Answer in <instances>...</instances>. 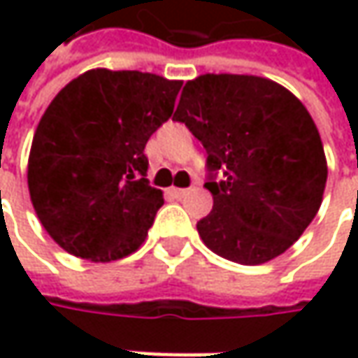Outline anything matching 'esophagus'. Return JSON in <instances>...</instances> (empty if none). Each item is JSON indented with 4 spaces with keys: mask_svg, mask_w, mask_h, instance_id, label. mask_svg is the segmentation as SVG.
I'll list each match as a JSON object with an SVG mask.
<instances>
[{
    "mask_svg": "<svg viewBox=\"0 0 358 358\" xmlns=\"http://www.w3.org/2000/svg\"><path fill=\"white\" fill-rule=\"evenodd\" d=\"M169 193H171L173 197L181 199V197H185L187 193H189V189H181V187H171V189H169Z\"/></svg>",
    "mask_w": 358,
    "mask_h": 358,
    "instance_id": "1",
    "label": "esophagus"
}]
</instances>
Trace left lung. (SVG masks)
I'll list each match as a JSON object with an SVG mask.
<instances>
[{
	"label": "left lung",
	"instance_id": "left-lung-1",
	"mask_svg": "<svg viewBox=\"0 0 358 358\" xmlns=\"http://www.w3.org/2000/svg\"><path fill=\"white\" fill-rule=\"evenodd\" d=\"M173 119L207 151L213 211L197 223L203 243L239 265L285 253L315 219L327 185L307 107L267 77L205 73L187 81Z\"/></svg>",
	"mask_w": 358,
	"mask_h": 358
}]
</instances>
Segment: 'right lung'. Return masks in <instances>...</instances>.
<instances>
[{"label": "right lung", "mask_w": 358, "mask_h": 358, "mask_svg": "<svg viewBox=\"0 0 358 358\" xmlns=\"http://www.w3.org/2000/svg\"><path fill=\"white\" fill-rule=\"evenodd\" d=\"M183 81L90 69L63 87L35 129L27 187L37 219L67 253L109 263L135 253L163 205L145 145L171 117Z\"/></svg>", "instance_id": "add662e5"}]
</instances>
